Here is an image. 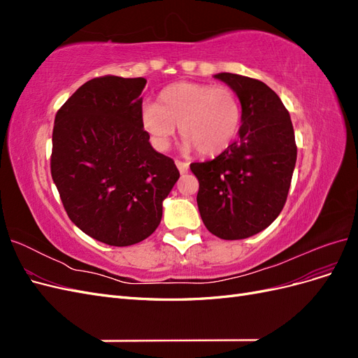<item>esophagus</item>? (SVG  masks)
Wrapping results in <instances>:
<instances>
[{"instance_id":"obj_1","label":"esophagus","mask_w":358,"mask_h":358,"mask_svg":"<svg viewBox=\"0 0 358 358\" xmlns=\"http://www.w3.org/2000/svg\"><path fill=\"white\" fill-rule=\"evenodd\" d=\"M176 167L179 169L180 175H183V173H187V171H188V169H189V164H188V162H185V161L176 159Z\"/></svg>"}]
</instances>
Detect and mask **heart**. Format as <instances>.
<instances>
[{
	"instance_id": "heart-1",
	"label": "heart",
	"mask_w": 358,
	"mask_h": 358,
	"mask_svg": "<svg viewBox=\"0 0 358 358\" xmlns=\"http://www.w3.org/2000/svg\"><path fill=\"white\" fill-rule=\"evenodd\" d=\"M140 122L157 149L170 146L176 125L188 149L218 155L229 149L242 127V106L227 86L179 82L161 91L157 103H146Z\"/></svg>"
}]
</instances>
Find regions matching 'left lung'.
I'll return each instance as SVG.
<instances>
[{
  "instance_id": "left-lung-1",
  "label": "left lung",
  "mask_w": 358,
  "mask_h": 358,
  "mask_svg": "<svg viewBox=\"0 0 358 358\" xmlns=\"http://www.w3.org/2000/svg\"><path fill=\"white\" fill-rule=\"evenodd\" d=\"M242 104L239 140L212 161L192 162L197 204L212 234L224 241L251 237L284 209L297 146L291 117L266 83L233 73L215 74Z\"/></svg>"
}]
</instances>
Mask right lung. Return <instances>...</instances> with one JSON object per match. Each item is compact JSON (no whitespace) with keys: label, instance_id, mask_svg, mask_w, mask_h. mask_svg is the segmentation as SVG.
I'll list each match as a JSON object with an SVG mask.
<instances>
[{"label":"right lung","instance_id":"1","mask_svg":"<svg viewBox=\"0 0 358 358\" xmlns=\"http://www.w3.org/2000/svg\"><path fill=\"white\" fill-rule=\"evenodd\" d=\"M146 79L103 76L57 112L50 173L69 218L99 242L129 246L161 222L179 179L171 158L150 146L140 122Z\"/></svg>","mask_w":358,"mask_h":358}]
</instances>
